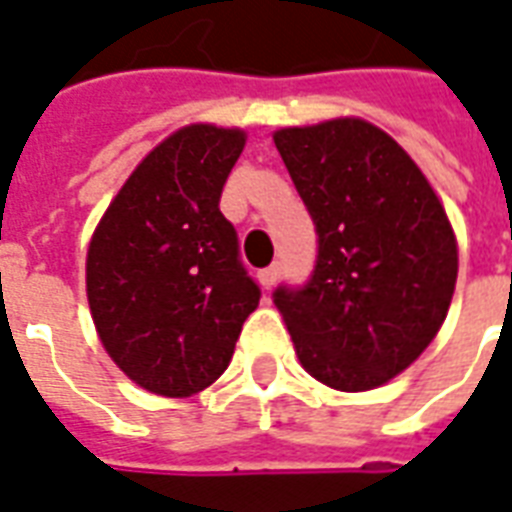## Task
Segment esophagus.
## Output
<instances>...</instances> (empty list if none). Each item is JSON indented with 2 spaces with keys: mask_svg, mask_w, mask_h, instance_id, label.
<instances>
[{
  "mask_svg": "<svg viewBox=\"0 0 512 512\" xmlns=\"http://www.w3.org/2000/svg\"><path fill=\"white\" fill-rule=\"evenodd\" d=\"M278 278H281V261H275V264H270V267H264V270L259 272V281L264 289H272Z\"/></svg>",
  "mask_w": 512,
  "mask_h": 512,
  "instance_id": "obj_1",
  "label": "esophagus"
}]
</instances>
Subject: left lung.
<instances>
[{
  "instance_id": "left-lung-1",
  "label": "left lung",
  "mask_w": 512,
  "mask_h": 512,
  "mask_svg": "<svg viewBox=\"0 0 512 512\" xmlns=\"http://www.w3.org/2000/svg\"><path fill=\"white\" fill-rule=\"evenodd\" d=\"M275 147L316 226V264L272 302L302 368L343 393L374 390L423 354L453 300L458 251L414 160L363 119L283 128Z\"/></svg>"
}]
</instances>
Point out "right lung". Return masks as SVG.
<instances>
[{"mask_svg": "<svg viewBox=\"0 0 512 512\" xmlns=\"http://www.w3.org/2000/svg\"><path fill=\"white\" fill-rule=\"evenodd\" d=\"M242 130L190 125L138 163L87 253V297L111 360L144 390L185 398L218 379L261 289L220 193Z\"/></svg>", "mask_w": 512, "mask_h": 512, "instance_id": "obj_1", "label": "right lung"}]
</instances>
